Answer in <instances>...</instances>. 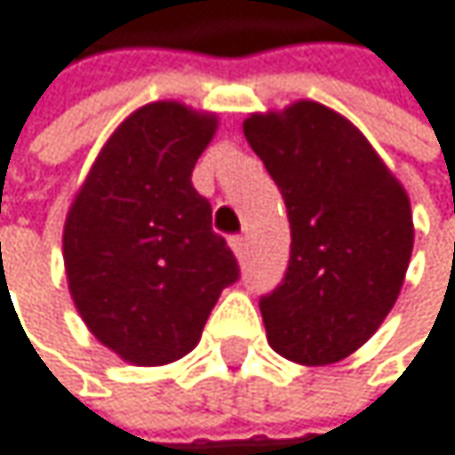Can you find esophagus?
<instances>
[{"mask_svg":"<svg viewBox=\"0 0 455 455\" xmlns=\"http://www.w3.org/2000/svg\"><path fill=\"white\" fill-rule=\"evenodd\" d=\"M230 246H233V251H235L238 259L246 254V238H243V235H233V238H230Z\"/></svg>","mask_w":455,"mask_h":455,"instance_id":"obj_1","label":"esophagus"}]
</instances>
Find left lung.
Segmentation results:
<instances>
[{
    "instance_id": "1",
    "label": "left lung",
    "mask_w": 455,
    "mask_h": 455,
    "mask_svg": "<svg viewBox=\"0 0 455 455\" xmlns=\"http://www.w3.org/2000/svg\"><path fill=\"white\" fill-rule=\"evenodd\" d=\"M243 136L290 217V267L259 300L267 343L300 364H332L372 338L400 298L413 214L370 141L316 101L251 115Z\"/></svg>"
}]
</instances>
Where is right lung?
<instances>
[{"mask_svg": "<svg viewBox=\"0 0 455 455\" xmlns=\"http://www.w3.org/2000/svg\"><path fill=\"white\" fill-rule=\"evenodd\" d=\"M217 117L177 101L136 109L101 147L64 225L72 300L125 362L190 354L238 262L190 177Z\"/></svg>", "mask_w": 455, "mask_h": 455, "instance_id": "add662e5", "label": "right lung"}]
</instances>
